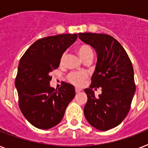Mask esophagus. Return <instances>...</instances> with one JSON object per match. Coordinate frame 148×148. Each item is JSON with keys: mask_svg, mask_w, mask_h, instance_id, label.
<instances>
[{"mask_svg": "<svg viewBox=\"0 0 148 148\" xmlns=\"http://www.w3.org/2000/svg\"><path fill=\"white\" fill-rule=\"evenodd\" d=\"M81 89H80V88H75V91H76V93H78V92H80V91H81Z\"/></svg>", "mask_w": 148, "mask_h": 148, "instance_id": "obj_1", "label": "esophagus"}]
</instances>
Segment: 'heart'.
I'll list each match as a JSON object with an SVG mask.
<instances>
[{
  "label": "heart",
  "mask_w": 148,
  "mask_h": 148,
  "mask_svg": "<svg viewBox=\"0 0 148 148\" xmlns=\"http://www.w3.org/2000/svg\"><path fill=\"white\" fill-rule=\"evenodd\" d=\"M77 53L80 55L82 60H84L85 58H87L89 55L93 54L92 49L90 48V47L88 45H80L77 48ZM65 58V53H63L61 58H60V63L64 62V60ZM87 77V74L85 73H78V72H74L70 74L67 77L68 81L72 83L74 85L79 86L81 85L83 83L84 80Z\"/></svg>",
  "instance_id": "obj_1"
}]
</instances>
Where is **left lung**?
<instances>
[{"label": "left lung", "mask_w": 148, "mask_h": 148, "mask_svg": "<svg viewBox=\"0 0 148 148\" xmlns=\"http://www.w3.org/2000/svg\"><path fill=\"white\" fill-rule=\"evenodd\" d=\"M79 38L97 53V64L90 88L84 91L88 101L84 114L88 123L100 131L119 125L127 115L135 92L134 69L124 47L104 34L79 33ZM93 87H101L96 98Z\"/></svg>", "instance_id": "8db88e82"}]
</instances>
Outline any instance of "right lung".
I'll use <instances>...</instances> for the list:
<instances>
[{"label": "right lung", "mask_w": 148, "mask_h": 148, "mask_svg": "<svg viewBox=\"0 0 148 148\" xmlns=\"http://www.w3.org/2000/svg\"><path fill=\"white\" fill-rule=\"evenodd\" d=\"M77 38V34H64L39 39L20 60L15 80L19 107L24 117L37 128L58 125L75 96L71 84L64 82L56 90L51 88L50 73L59 67L62 54Z\"/></svg>", "instance_id": "obj_1"}]
</instances>
